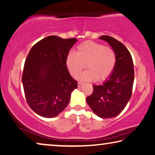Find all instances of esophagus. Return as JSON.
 I'll use <instances>...</instances> for the list:
<instances>
[{
	"mask_svg": "<svg viewBox=\"0 0 155 155\" xmlns=\"http://www.w3.org/2000/svg\"><path fill=\"white\" fill-rule=\"evenodd\" d=\"M83 84H84V83L82 82H78V87H81V86H82Z\"/></svg>",
	"mask_w": 155,
	"mask_h": 155,
	"instance_id": "obj_1",
	"label": "esophagus"
}]
</instances>
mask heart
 <instances>
[{
    "label": "heart",
    "instance_id": "heart-1",
    "mask_svg": "<svg viewBox=\"0 0 155 155\" xmlns=\"http://www.w3.org/2000/svg\"><path fill=\"white\" fill-rule=\"evenodd\" d=\"M116 61L112 48L100 43L87 41L77 47L76 53L70 51L66 57V65L70 74L75 77L86 66L88 69L79 75L81 80H104L112 74Z\"/></svg>",
    "mask_w": 155,
    "mask_h": 155
}]
</instances>
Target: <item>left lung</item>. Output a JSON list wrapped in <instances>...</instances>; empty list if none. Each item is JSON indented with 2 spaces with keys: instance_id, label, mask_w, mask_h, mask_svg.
Here are the masks:
<instances>
[{
  "instance_id": "1",
  "label": "left lung",
  "mask_w": 155,
  "mask_h": 155,
  "mask_svg": "<svg viewBox=\"0 0 155 155\" xmlns=\"http://www.w3.org/2000/svg\"><path fill=\"white\" fill-rule=\"evenodd\" d=\"M109 43L116 57L113 71L102 84L93 85V92L86 102L97 116L102 118H114L118 115L131 97L134 81V62L125 46L107 35L99 37Z\"/></svg>"
}]
</instances>
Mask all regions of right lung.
Returning <instances> with one entry per match:
<instances>
[{
    "instance_id": "add662e5",
    "label": "right lung",
    "mask_w": 155,
    "mask_h": 155,
    "mask_svg": "<svg viewBox=\"0 0 155 155\" xmlns=\"http://www.w3.org/2000/svg\"><path fill=\"white\" fill-rule=\"evenodd\" d=\"M77 41L49 36L32 46L26 57L21 77L24 94L29 107L42 117L58 116L78 87L66 65L67 55Z\"/></svg>"
}]
</instances>
